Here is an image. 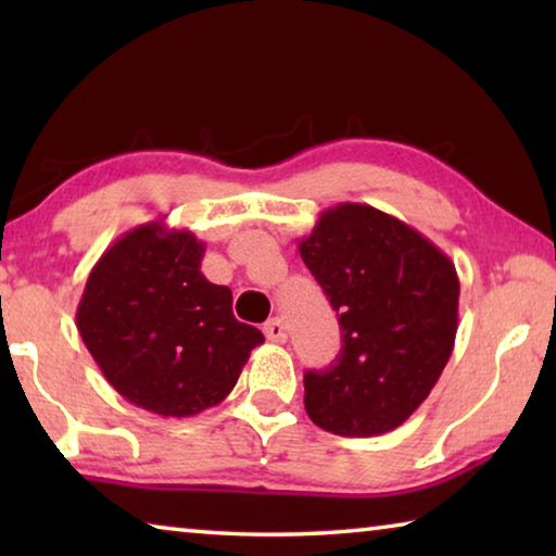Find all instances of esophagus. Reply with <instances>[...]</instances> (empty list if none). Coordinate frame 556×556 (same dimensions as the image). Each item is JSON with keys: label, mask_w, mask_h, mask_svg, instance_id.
Segmentation results:
<instances>
[{"label": "esophagus", "mask_w": 556, "mask_h": 556, "mask_svg": "<svg viewBox=\"0 0 556 556\" xmlns=\"http://www.w3.org/2000/svg\"><path fill=\"white\" fill-rule=\"evenodd\" d=\"M265 336L267 341L271 343H285L287 341V324L281 321V318H271V321L265 324Z\"/></svg>", "instance_id": "1"}]
</instances>
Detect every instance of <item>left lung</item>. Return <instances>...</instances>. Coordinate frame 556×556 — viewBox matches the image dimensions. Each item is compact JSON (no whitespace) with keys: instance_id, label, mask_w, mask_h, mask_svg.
<instances>
[{"instance_id":"1","label":"left lung","mask_w":556,"mask_h":556,"mask_svg":"<svg viewBox=\"0 0 556 556\" xmlns=\"http://www.w3.org/2000/svg\"><path fill=\"white\" fill-rule=\"evenodd\" d=\"M341 324V353L304 375V407L338 437L397 429L429 397L454 351V262L394 215L338 203L299 240Z\"/></svg>"}]
</instances>
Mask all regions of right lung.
Here are the masks:
<instances>
[{
	"mask_svg": "<svg viewBox=\"0 0 556 556\" xmlns=\"http://www.w3.org/2000/svg\"><path fill=\"white\" fill-rule=\"evenodd\" d=\"M205 244L162 220L115 240L90 269L75 326L105 380L159 417H193L238 382L255 326L232 316V291L203 277Z\"/></svg>",
	"mask_w": 556,
	"mask_h": 556,
	"instance_id": "add662e5",
	"label": "right lung"
}]
</instances>
